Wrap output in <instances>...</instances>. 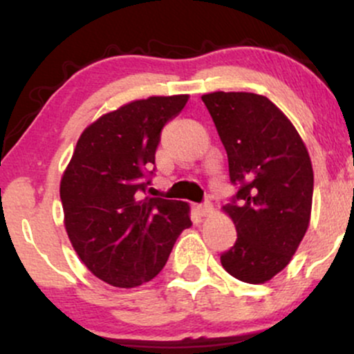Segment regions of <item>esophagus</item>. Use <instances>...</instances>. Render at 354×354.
Listing matches in <instances>:
<instances>
[{
  "instance_id": "1",
  "label": "esophagus",
  "mask_w": 354,
  "mask_h": 354,
  "mask_svg": "<svg viewBox=\"0 0 354 354\" xmlns=\"http://www.w3.org/2000/svg\"><path fill=\"white\" fill-rule=\"evenodd\" d=\"M194 209H196V213L200 214V216H208L211 211H213V206H211L209 201H206V203H201V205L194 206Z\"/></svg>"
}]
</instances>
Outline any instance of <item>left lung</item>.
I'll return each mask as SVG.
<instances>
[{
  "mask_svg": "<svg viewBox=\"0 0 354 354\" xmlns=\"http://www.w3.org/2000/svg\"><path fill=\"white\" fill-rule=\"evenodd\" d=\"M201 100L236 186L223 209L236 225L238 238L221 253V265L239 281L265 283L291 261L310 225V154L291 121L266 96L216 91Z\"/></svg>",
  "mask_w": 354,
  "mask_h": 354,
  "instance_id": "1",
  "label": "left lung"
}]
</instances>
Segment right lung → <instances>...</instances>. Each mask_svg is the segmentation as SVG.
<instances>
[{
    "mask_svg": "<svg viewBox=\"0 0 354 354\" xmlns=\"http://www.w3.org/2000/svg\"><path fill=\"white\" fill-rule=\"evenodd\" d=\"M188 95L133 101L88 126L59 186L64 226L84 266L118 288L140 286L163 270L183 230L186 203L145 196L161 129Z\"/></svg>",
    "mask_w": 354,
    "mask_h": 354,
    "instance_id": "add662e5",
    "label": "right lung"
}]
</instances>
